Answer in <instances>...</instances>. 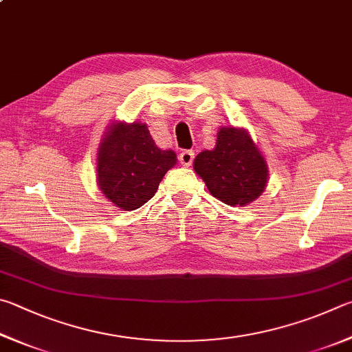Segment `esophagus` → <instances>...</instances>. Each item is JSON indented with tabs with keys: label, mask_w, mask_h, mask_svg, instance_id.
<instances>
[{
	"label": "esophagus",
	"mask_w": 352,
	"mask_h": 352,
	"mask_svg": "<svg viewBox=\"0 0 352 352\" xmlns=\"http://www.w3.org/2000/svg\"><path fill=\"white\" fill-rule=\"evenodd\" d=\"M193 159H195V153L192 150H184L181 154H179V162L184 165V166H190L193 164Z\"/></svg>",
	"instance_id": "1"
}]
</instances>
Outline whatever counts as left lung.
<instances>
[{
	"label": "left lung",
	"instance_id": "left-lung-1",
	"mask_svg": "<svg viewBox=\"0 0 352 352\" xmlns=\"http://www.w3.org/2000/svg\"><path fill=\"white\" fill-rule=\"evenodd\" d=\"M193 170L212 196L233 207L260 198L269 182L266 159L248 129L239 126H221L217 145L195 157Z\"/></svg>",
	"mask_w": 352,
	"mask_h": 352
}]
</instances>
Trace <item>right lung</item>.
Here are the masks:
<instances>
[{
  "instance_id": "add662e5",
  "label": "right lung",
  "mask_w": 352,
  "mask_h": 352,
  "mask_svg": "<svg viewBox=\"0 0 352 352\" xmlns=\"http://www.w3.org/2000/svg\"><path fill=\"white\" fill-rule=\"evenodd\" d=\"M176 162L175 151L154 144L146 123L114 120L97 148V186L116 207L131 212L153 198Z\"/></svg>"
}]
</instances>
